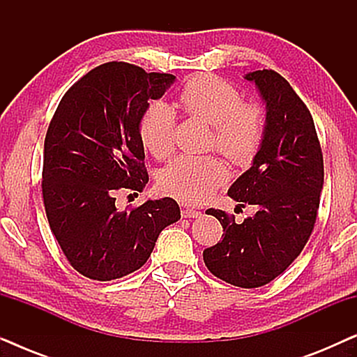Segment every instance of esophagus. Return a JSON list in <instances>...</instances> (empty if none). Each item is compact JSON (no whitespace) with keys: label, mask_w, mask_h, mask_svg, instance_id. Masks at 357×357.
I'll use <instances>...</instances> for the list:
<instances>
[{"label":"esophagus","mask_w":357,"mask_h":357,"mask_svg":"<svg viewBox=\"0 0 357 357\" xmlns=\"http://www.w3.org/2000/svg\"><path fill=\"white\" fill-rule=\"evenodd\" d=\"M182 216L183 218H199L202 216V211H197V209H192V208H183L182 209Z\"/></svg>","instance_id":"esophagus-1"}]
</instances>
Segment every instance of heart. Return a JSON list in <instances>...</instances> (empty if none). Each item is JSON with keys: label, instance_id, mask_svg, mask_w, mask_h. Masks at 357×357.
<instances>
[{"label": "heart", "instance_id": "heart-1", "mask_svg": "<svg viewBox=\"0 0 357 357\" xmlns=\"http://www.w3.org/2000/svg\"><path fill=\"white\" fill-rule=\"evenodd\" d=\"M185 114L213 125L211 146L232 164L247 165L255 158L265 135V114L255 104H243L236 87L221 77L199 75L178 94ZM175 112L162 100H154L139 116L138 133L146 151L165 159L174 149ZM226 169L213 155H180L159 175L165 195L187 204L206 199L224 180Z\"/></svg>", "mask_w": 357, "mask_h": 357}]
</instances>
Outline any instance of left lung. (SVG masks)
<instances>
[{"mask_svg": "<svg viewBox=\"0 0 357 357\" xmlns=\"http://www.w3.org/2000/svg\"><path fill=\"white\" fill-rule=\"evenodd\" d=\"M243 77L265 102V135L252 167L227 195L257 213L237 224L221 209H208L224 234L203 260L219 280L252 289L280 276L309 241L324 188V155L310 112L284 77L271 70Z\"/></svg>", "mask_w": 357, "mask_h": 357, "instance_id": "8db88e82", "label": "left lung"}]
</instances>
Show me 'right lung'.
<instances>
[{
    "instance_id": "add662e5",
    "label": "right lung",
    "mask_w": 357,
    "mask_h": 357,
    "mask_svg": "<svg viewBox=\"0 0 357 357\" xmlns=\"http://www.w3.org/2000/svg\"><path fill=\"white\" fill-rule=\"evenodd\" d=\"M175 76L110 61L63 96L43 146L42 193L48 224L68 261L82 276L112 281L148 261L159 234L180 219L175 199H148L119 211L120 188L148 183L139 116Z\"/></svg>"
}]
</instances>
